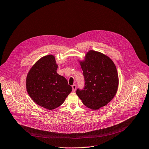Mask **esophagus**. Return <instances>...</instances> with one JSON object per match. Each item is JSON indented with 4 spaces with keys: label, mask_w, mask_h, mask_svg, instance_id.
<instances>
[{
    "label": "esophagus",
    "mask_w": 149,
    "mask_h": 149,
    "mask_svg": "<svg viewBox=\"0 0 149 149\" xmlns=\"http://www.w3.org/2000/svg\"><path fill=\"white\" fill-rule=\"evenodd\" d=\"M76 85H72V89H73V92H74V91H76Z\"/></svg>",
    "instance_id": "esophagus-1"
}]
</instances>
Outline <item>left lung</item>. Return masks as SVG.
Returning a JSON list of instances; mask_svg holds the SVG:
<instances>
[{
    "label": "left lung",
    "instance_id": "left-lung-1",
    "mask_svg": "<svg viewBox=\"0 0 149 149\" xmlns=\"http://www.w3.org/2000/svg\"><path fill=\"white\" fill-rule=\"evenodd\" d=\"M83 70L85 86L76 94L87 107L97 110L107 105L115 96L119 85L117 69L107 55L90 50L84 61H79Z\"/></svg>",
    "mask_w": 149,
    "mask_h": 149
}]
</instances>
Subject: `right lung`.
Segmentation results:
<instances>
[{"label":"right lung","instance_id":"add662e5","mask_svg":"<svg viewBox=\"0 0 149 149\" xmlns=\"http://www.w3.org/2000/svg\"><path fill=\"white\" fill-rule=\"evenodd\" d=\"M57 68L55 56L46 55L32 66L26 78L27 91L31 98L48 110L61 106L72 91L67 79L56 73Z\"/></svg>","mask_w":149,"mask_h":149}]
</instances>
